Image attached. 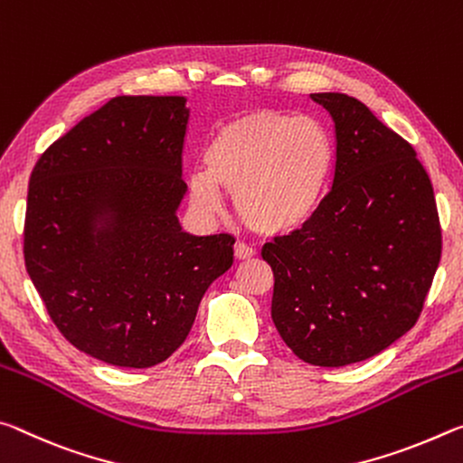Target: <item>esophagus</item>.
<instances>
[{"label":"esophagus","mask_w":463,"mask_h":463,"mask_svg":"<svg viewBox=\"0 0 463 463\" xmlns=\"http://www.w3.org/2000/svg\"><path fill=\"white\" fill-rule=\"evenodd\" d=\"M254 254H256V250L252 246L244 244V241H236V244H233V256H236L238 260H248V259H252Z\"/></svg>","instance_id":"esophagus-1"}]
</instances>
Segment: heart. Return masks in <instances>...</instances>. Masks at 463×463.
Returning a JSON list of instances; mask_svg holds the SVG:
<instances>
[{
    "label": "heart",
    "mask_w": 463,
    "mask_h": 463,
    "mask_svg": "<svg viewBox=\"0 0 463 463\" xmlns=\"http://www.w3.org/2000/svg\"><path fill=\"white\" fill-rule=\"evenodd\" d=\"M335 141L314 117L259 110L217 128L204 149L207 172H193L188 194L201 213H217L222 191L254 232L289 233L309 222L335 168Z\"/></svg>",
    "instance_id": "obj_1"
}]
</instances>
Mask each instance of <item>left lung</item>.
<instances>
[{
	"mask_svg": "<svg viewBox=\"0 0 463 463\" xmlns=\"http://www.w3.org/2000/svg\"><path fill=\"white\" fill-rule=\"evenodd\" d=\"M335 120L330 193L301 230L262 248L275 275L270 316L317 367L382 353L419 320L441 260L433 184L406 139L357 98L312 94Z\"/></svg>",
	"mask_w": 463,
	"mask_h": 463,
	"instance_id": "8db88e82",
	"label": "left lung"
}]
</instances>
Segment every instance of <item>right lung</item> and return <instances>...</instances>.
<instances>
[{"instance_id": "add662e5", "label": "right lung", "mask_w": 463, "mask_h": 463, "mask_svg": "<svg viewBox=\"0 0 463 463\" xmlns=\"http://www.w3.org/2000/svg\"><path fill=\"white\" fill-rule=\"evenodd\" d=\"M186 125L184 96H117L30 174L28 275L61 335L109 365L168 359L233 262V236H193L176 217Z\"/></svg>"}]
</instances>
